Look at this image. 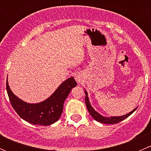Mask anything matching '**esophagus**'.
I'll return each mask as SVG.
<instances>
[{"label": "esophagus", "mask_w": 151, "mask_h": 151, "mask_svg": "<svg viewBox=\"0 0 151 151\" xmlns=\"http://www.w3.org/2000/svg\"><path fill=\"white\" fill-rule=\"evenodd\" d=\"M74 78H75V80H77V82H78V83H80V80H81V78H80V76L77 74H76L75 75H74Z\"/></svg>", "instance_id": "obj_1"}]
</instances>
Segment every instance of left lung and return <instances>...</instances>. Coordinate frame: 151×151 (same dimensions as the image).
Instances as JSON below:
<instances>
[{"instance_id": "8db88e82", "label": "left lung", "mask_w": 151, "mask_h": 151, "mask_svg": "<svg viewBox=\"0 0 151 151\" xmlns=\"http://www.w3.org/2000/svg\"><path fill=\"white\" fill-rule=\"evenodd\" d=\"M85 104H86L87 109H88V112H89L90 115L92 116V118L93 119H95L96 121H99V122L101 123H105V124H115V123H118L121 121H123L124 119H126V118L129 116V115H132L134 112L137 109L136 107L132 111V112H129L126 115H122V116H112V117H104L103 115H100L99 112H97L95 109L93 108V106H91V103H90L89 99H88V92L85 91Z\"/></svg>"}]
</instances>
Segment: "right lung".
Returning <instances> with one entry per match:
<instances>
[{
  "instance_id": "obj_1",
  "label": "right lung",
  "mask_w": 151,
  "mask_h": 151,
  "mask_svg": "<svg viewBox=\"0 0 151 151\" xmlns=\"http://www.w3.org/2000/svg\"><path fill=\"white\" fill-rule=\"evenodd\" d=\"M77 85L71 77L59 85L58 88L46 100L36 104H30L18 98L12 93L6 81V91L11 104L19 116L33 125L49 126L58 121L63 112V104L70 91Z\"/></svg>"
}]
</instances>
